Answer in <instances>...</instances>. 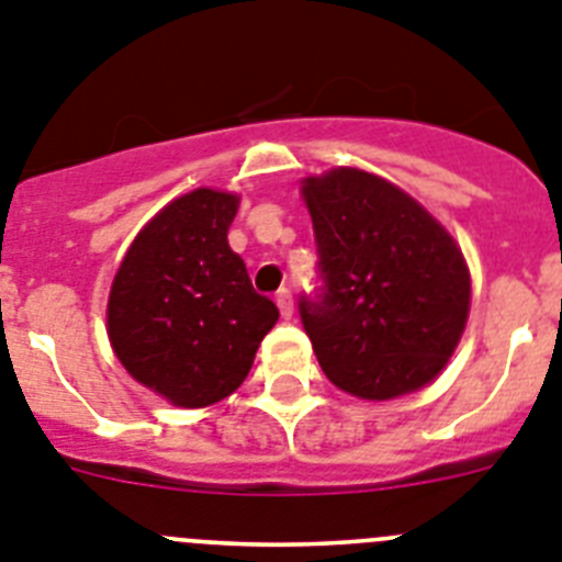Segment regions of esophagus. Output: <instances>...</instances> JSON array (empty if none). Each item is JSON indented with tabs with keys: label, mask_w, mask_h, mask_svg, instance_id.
I'll return each mask as SVG.
<instances>
[{
	"label": "esophagus",
	"mask_w": 562,
	"mask_h": 562,
	"mask_svg": "<svg viewBox=\"0 0 562 562\" xmlns=\"http://www.w3.org/2000/svg\"><path fill=\"white\" fill-rule=\"evenodd\" d=\"M276 304H278V312H281V317H292V310H295V304H292V292L290 290H278Z\"/></svg>",
	"instance_id": "1"
}]
</instances>
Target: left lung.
<instances>
[{
    "label": "left lung",
    "instance_id": "1",
    "mask_svg": "<svg viewBox=\"0 0 562 562\" xmlns=\"http://www.w3.org/2000/svg\"><path fill=\"white\" fill-rule=\"evenodd\" d=\"M321 292L301 321L324 374L360 400H394L436 380L461 340L470 270L414 196L360 168L306 177Z\"/></svg>",
    "mask_w": 562,
    "mask_h": 562
}]
</instances>
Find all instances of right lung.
I'll return each mask as SVG.
<instances>
[{"label":"right lung","instance_id":"obj_1","mask_svg":"<svg viewBox=\"0 0 562 562\" xmlns=\"http://www.w3.org/2000/svg\"><path fill=\"white\" fill-rule=\"evenodd\" d=\"M236 193L196 188L162 207L112 281L106 331L123 369L177 408H205L245 382L278 306L227 245Z\"/></svg>","mask_w":562,"mask_h":562}]
</instances>
